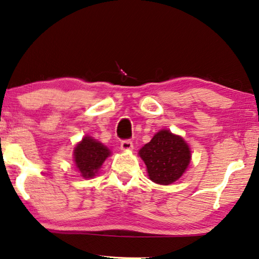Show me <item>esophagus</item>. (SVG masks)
Listing matches in <instances>:
<instances>
[{"instance_id":"obj_1","label":"esophagus","mask_w":259,"mask_h":259,"mask_svg":"<svg viewBox=\"0 0 259 259\" xmlns=\"http://www.w3.org/2000/svg\"><path fill=\"white\" fill-rule=\"evenodd\" d=\"M134 149V144L130 139H125V141L121 142V150L122 151H130Z\"/></svg>"}]
</instances>
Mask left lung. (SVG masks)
<instances>
[{
  "label": "left lung",
  "mask_w": 259,
  "mask_h": 259,
  "mask_svg": "<svg viewBox=\"0 0 259 259\" xmlns=\"http://www.w3.org/2000/svg\"><path fill=\"white\" fill-rule=\"evenodd\" d=\"M145 162L150 180L162 186L181 178L190 163L191 151L182 137L160 130L138 152Z\"/></svg>",
  "instance_id": "obj_1"
}]
</instances>
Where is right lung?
Returning <instances> with one entry per match:
<instances>
[{
  "label": "right lung",
  "mask_w": 259,
  "mask_h": 259,
  "mask_svg": "<svg viewBox=\"0 0 259 259\" xmlns=\"http://www.w3.org/2000/svg\"><path fill=\"white\" fill-rule=\"evenodd\" d=\"M109 155V149L90 136H85L73 150L76 167L84 179L94 178Z\"/></svg>",
  "instance_id": "add662e5"
}]
</instances>
